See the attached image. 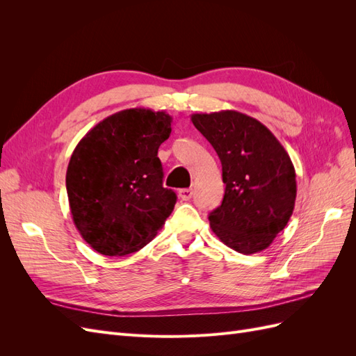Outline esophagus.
Listing matches in <instances>:
<instances>
[{
  "instance_id": "obj_1",
  "label": "esophagus",
  "mask_w": 356,
  "mask_h": 356,
  "mask_svg": "<svg viewBox=\"0 0 356 356\" xmlns=\"http://www.w3.org/2000/svg\"><path fill=\"white\" fill-rule=\"evenodd\" d=\"M178 196L181 200H190L193 196V190L191 188H181L178 191Z\"/></svg>"
}]
</instances>
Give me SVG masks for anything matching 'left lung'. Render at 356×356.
Here are the masks:
<instances>
[{
  "instance_id": "8db88e82",
  "label": "left lung",
  "mask_w": 356,
  "mask_h": 356,
  "mask_svg": "<svg viewBox=\"0 0 356 356\" xmlns=\"http://www.w3.org/2000/svg\"><path fill=\"white\" fill-rule=\"evenodd\" d=\"M191 122L222 166L225 191L208 217L212 232L241 254L266 250L296 204V170L285 148L263 123L238 111L193 114Z\"/></svg>"
}]
</instances>
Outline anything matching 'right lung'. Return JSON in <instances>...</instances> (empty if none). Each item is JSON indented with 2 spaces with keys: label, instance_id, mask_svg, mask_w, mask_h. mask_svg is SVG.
<instances>
[{
  "label": "right lung",
  "instance_id": "right-lung-1",
  "mask_svg": "<svg viewBox=\"0 0 356 356\" xmlns=\"http://www.w3.org/2000/svg\"><path fill=\"white\" fill-rule=\"evenodd\" d=\"M165 111L131 108L104 118L83 136L67 169L75 227L102 255L122 257L152 242L174 211L163 187L159 147L170 135Z\"/></svg>",
  "mask_w": 356,
  "mask_h": 356
}]
</instances>
